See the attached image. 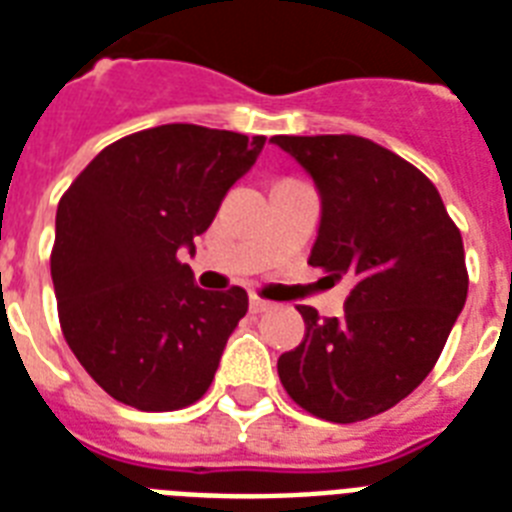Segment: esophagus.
<instances>
[{"mask_svg": "<svg viewBox=\"0 0 512 512\" xmlns=\"http://www.w3.org/2000/svg\"><path fill=\"white\" fill-rule=\"evenodd\" d=\"M268 308H271V303H268V300H263V297H257V295L249 297V311L252 313H265Z\"/></svg>", "mask_w": 512, "mask_h": 512, "instance_id": "esophagus-1", "label": "esophagus"}]
</instances>
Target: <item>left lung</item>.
I'll use <instances>...</instances> for the list:
<instances>
[{
	"label": "left lung",
	"mask_w": 512,
	"mask_h": 512,
	"mask_svg": "<svg viewBox=\"0 0 512 512\" xmlns=\"http://www.w3.org/2000/svg\"><path fill=\"white\" fill-rule=\"evenodd\" d=\"M316 180L321 228L308 265L350 276L345 316L297 305L305 337L281 353L289 398L327 422L388 412L436 366L468 297L460 228L414 164L358 135H273Z\"/></svg>",
	"instance_id": "obj_1"
}]
</instances>
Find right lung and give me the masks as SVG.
<instances>
[{"label":"right lung","instance_id":"add662e5","mask_svg":"<svg viewBox=\"0 0 512 512\" xmlns=\"http://www.w3.org/2000/svg\"><path fill=\"white\" fill-rule=\"evenodd\" d=\"M263 135L162 124L106 146L55 215L50 271L68 348L108 396L140 412L196 404L249 308L241 287L209 292L193 252Z\"/></svg>","mask_w":512,"mask_h":512}]
</instances>
